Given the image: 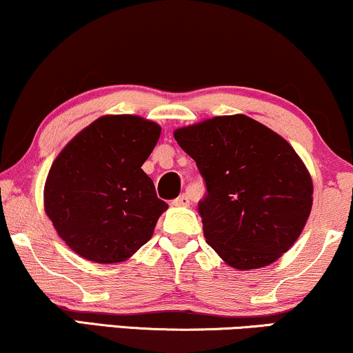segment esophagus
I'll list each match as a JSON object with an SVG mask.
<instances>
[{
	"label": "esophagus",
	"mask_w": 353,
	"mask_h": 353,
	"mask_svg": "<svg viewBox=\"0 0 353 353\" xmlns=\"http://www.w3.org/2000/svg\"><path fill=\"white\" fill-rule=\"evenodd\" d=\"M172 205H176V207H189V205H190L189 195H187V194L179 195V197L172 200Z\"/></svg>",
	"instance_id": "1"
}]
</instances>
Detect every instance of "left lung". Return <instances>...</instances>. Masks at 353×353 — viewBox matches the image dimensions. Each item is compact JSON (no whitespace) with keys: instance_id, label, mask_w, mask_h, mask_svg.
I'll list each match as a JSON object with an SVG mask.
<instances>
[{"instance_id":"obj_1","label":"left lung","mask_w":353,"mask_h":353,"mask_svg":"<svg viewBox=\"0 0 353 353\" xmlns=\"http://www.w3.org/2000/svg\"><path fill=\"white\" fill-rule=\"evenodd\" d=\"M174 138L202 174L203 236L226 264L259 269L293 246L310 216L313 182L282 137L246 115H223Z\"/></svg>"}]
</instances>
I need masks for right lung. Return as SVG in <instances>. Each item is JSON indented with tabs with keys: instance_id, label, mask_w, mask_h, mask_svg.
<instances>
[{
	"instance_id": "add662e5",
	"label": "right lung",
	"mask_w": 353,
	"mask_h": 353,
	"mask_svg": "<svg viewBox=\"0 0 353 353\" xmlns=\"http://www.w3.org/2000/svg\"><path fill=\"white\" fill-rule=\"evenodd\" d=\"M161 127L137 115H105L53 161L43 200L58 236L78 256L115 264L135 254L168 208L141 166Z\"/></svg>"
}]
</instances>
